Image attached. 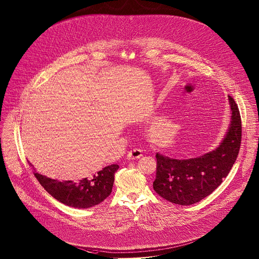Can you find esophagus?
<instances>
[{"mask_svg": "<svg viewBox=\"0 0 259 259\" xmlns=\"http://www.w3.org/2000/svg\"><path fill=\"white\" fill-rule=\"evenodd\" d=\"M127 157L129 160H134V159H139L140 157H142V151L140 149H133L131 150L128 154Z\"/></svg>", "mask_w": 259, "mask_h": 259, "instance_id": "obj_1", "label": "esophagus"}]
</instances>
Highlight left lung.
<instances>
[{
	"instance_id": "1",
	"label": "left lung",
	"mask_w": 259,
	"mask_h": 259,
	"mask_svg": "<svg viewBox=\"0 0 259 259\" xmlns=\"http://www.w3.org/2000/svg\"><path fill=\"white\" fill-rule=\"evenodd\" d=\"M231 120L221 143L196 158L174 159L156 153L153 188L164 199L179 205L194 204L210 195L231 170L241 143V119L234 99L228 96Z\"/></svg>"
}]
</instances>
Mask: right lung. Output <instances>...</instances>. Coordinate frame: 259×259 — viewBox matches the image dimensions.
Here are the masks:
<instances>
[{"label":"right lung","instance_id":"right-lung-1","mask_svg":"<svg viewBox=\"0 0 259 259\" xmlns=\"http://www.w3.org/2000/svg\"><path fill=\"white\" fill-rule=\"evenodd\" d=\"M31 164V163H30ZM119 165L104 167L96 174L80 180L58 181L34 172L45 190L61 203L74 208H90L98 205L112 192L114 175Z\"/></svg>","mask_w":259,"mask_h":259}]
</instances>
